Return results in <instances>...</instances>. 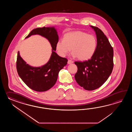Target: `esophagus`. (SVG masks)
Returning <instances> with one entry per match:
<instances>
[{
  "label": "esophagus",
  "instance_id": "obj_1",
  "mask_svg": "<svg viewBox=\"0 0 132 132\" xmlns=\"http://www.w3.org/2000/svg\"><path fill=\"white\" fill-rule=\"evenodd\" d=\"M73 63V61L72 60H70V59H69L68 60V62H67V64H72Z\"/></svg>",
  "mask_w": 132,
  "mask_h": 132
}]
</instances>
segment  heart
Listing matches in <instances>:
<instances>
[{"instance_id":"obj_1","label":"heart","mask_w":132,"mask_h":132,"mask_svg":"<svg viewBox=\"0 0 132 132\" xmlns=\"http://www.w3.org/2000/svg\"><path fill=\"white\" fill-rule=\"evenodd\" d=\"M97 40L95 37L82 31L68 32L64 39L56 43V48L60 56H64L71 51L73 56L81 61H86L93 57L95 52Z\"/></svg>"}]
</instances>
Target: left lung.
I'll use <instances>...</instances> for the list:
<instances>
[{
    "instance_id": "8db88e82",
    "label": "left lung",
    "mask_w": 132,
    "mask_h": 132,
    "mask_svg": "<svg viewBox=\"0 0 132 132\" xmlns=\"http://www.w3.org/2000/svg\"><path fill=\"white\" fill-rule=\"evenodd\" d=\"M95 31L97 46L93 57L88 60L75 62L77 72L75 77L85 90H93L106 81L113 68V49L107 37L100 29L90 25Z\"/></svg>"
}]
</instances>
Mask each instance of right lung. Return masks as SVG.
<instances>
[{
  "label": "right lung",
  "instance_id": "obj_1",
  "mask_svg": "<svg viewBox=\"0 0 132 132\" xmlns=\"http://www.w3.org/2000/svg\"><path fill=\"white\" fill-rule=\"evenodd\" d=\"M39 34L46 38L51 43L52 52L47 64L40 67H33L26 64L18 52L16 61L17 73L26 85L37 92H45L50 89L56 82L60 71L68 61L66 58L59 56L55 52L59 36L54 27L37 28L31 31L25 38Z\"/></svg>",
  "mask_w": 132,
  "mask_h": 132
}]
</instances>
